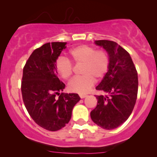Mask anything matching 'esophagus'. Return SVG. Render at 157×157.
I'll list each match as a JSON object with an SVG mask.
<instances>
[{
  "label": "esophagus",
  "instance_id": "1",
  "mask_svg": "<svg viewBox=\"0 0 157 157\" xmlns=\"http://www.w3.org/2000/svg\"><path fill=\"white\" fill-rule=\"evenodd\" d=\"M79 95H80V98H82H82H85V97L87 96V95L85 94H79Z\"/></svg>",
  "mask_w": 157,
  "mask_h": 157
}]
</instances>
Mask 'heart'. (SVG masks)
Segmentation results:
<instances>
[{
  "label": "heart",
  "instance_id": "obj_1",
  "mask_svg": "<svg viewBox=\"0 0 157 157\" xmlns=\"http://www.w3.org/2000/svg\"><path fill=\"white\" fill-rule=\"evenodd\" d=\"M70 60L60 57L55 62L58 75L64 80H68L73 75L74 64H82L80 73L82 75L70 81L68 89L72 92L85 94L89 91L94 80L103 78L109 68V56L105 50L97 49L87 45H80L69 52Z\"/></svg>",
  "mask_w": 157,
  "mask_h": 157
}]
</instances>
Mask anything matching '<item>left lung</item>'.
Returning <instances> with one entry per match:
<instances>
[{
    "mask_svg": "<svg viewBox=\"0 0 157 157\" xmlns=\"http://www.w3.org/2000/svg\"><path fill=\"white\" fill-rule=\"evenodd\" d=\"M107 51L109 68L96 87L102 94L95 95L96 108L91 111L92 121L102 128L111 130L125 122L132 113L138 92L137 71L129 53L111 40H96Z\"/></svg>",
    "mask_w": 157,
    "mask_h": 157,
    "instance_id": "left-lung-1",
    "label": "left lung"
}]
</instances>
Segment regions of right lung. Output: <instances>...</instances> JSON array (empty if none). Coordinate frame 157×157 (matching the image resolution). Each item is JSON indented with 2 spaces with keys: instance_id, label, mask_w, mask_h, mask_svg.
Wrapping results in <instances>:
<instances>
[{
  "instance_id": "1",
  "label": "right lung",
  "mask_w": 157,
  "mask_h": 157,
  "mask_svg": "<svg viewBox=\"0 0 157 157\" xmlns=\"http://www.w3.org/2000/svg\"><path fill=\"white\" fill-rule=\"evenodd\" d=\"M66 44L47 43L36 48L23 70L21 93L25 107L37 125L51 131L66 126L80 100L77 94L59 93L66 85L57 77L55 62Z\"/></svg>"
}]
</instances>
